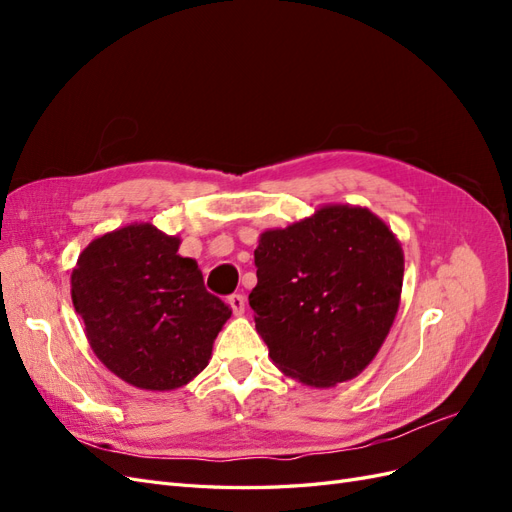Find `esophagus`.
Returning <instances> with one entry per match:
<instances>
[{
  "mask_svg": "<svg viewBox=\"0 0 512 512\" xmlns=\"http://www.w3.org/2000/svg\"><path fill=\"white\" fill-rule=\"evenodd\" d=\"M228 305H230L232 312H235L237 316H241L245 312V297H243V294H237V292L230 294Z\"/></svg>",
  "mask_w": 512,
  "mask_h": 512,
  "instance_id": "obj_1",
  "label": "esophagus"
}]
</instances>
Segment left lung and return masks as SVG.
<instances>
[{
    "instance_id": "8db88e82",
    "label": "left lung",
    "mask_w": 512,
    "mask_h": 512,
    "mask_svg": "<svg viewBox=\"0 0 512 512\" xmlns=\"http://www.w3.org/2000/svg\"><path fill=\"white\" fill-rule=\"evenodd\" d=\"M254 262L250 305L271 361L318 389L359 376L399 307L404 252L393 230L369 209L327 205L262 232Z\"/></svg>"
}]
</instances>
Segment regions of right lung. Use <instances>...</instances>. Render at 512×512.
<instances>
[{"instance_id": "1", "label": "right lung", "mask_w": 512, "mask_h": 512, "mask_svg": "<svg viewBox=\"0 0 512 512\" xmlns=\"http://www.w3.org/2000/svg\"><path fill=\"white\" fill-rule=\"evenodd\" d=\"M179 237L130 224L91 241L72 271V303L98 359L136 389L173 391L211 359L232 309L207 292Z\"/></svg>"}]
</instances>
